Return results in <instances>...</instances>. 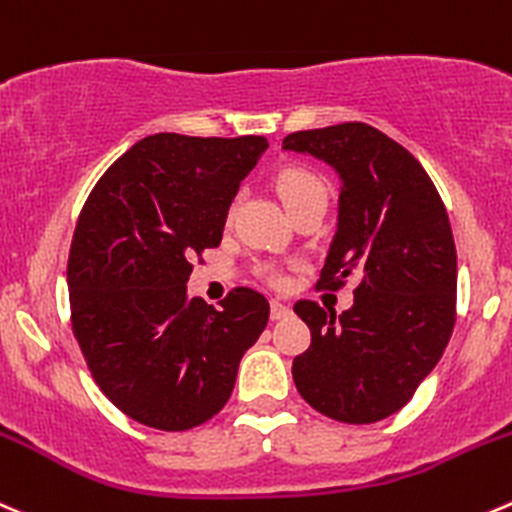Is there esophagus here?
I'll return each instance as SVG.
<instances>
[{
  "instance_id": "obj_1",
  "label": "esophagus",
  "mask_w": 512,
  "mask_h": 512,
  "mask_svg": "<svg viewBox=\"0 0 512 512\" xmlns=\"http://www.w3.org/2000/svg\"><path fill=\"white\" fill-rule=\"evenodd\" d=\"M290 305H285V302L280 300H272L270 302V317L272 320H285V317H290Z\"/></svg>"
}]
</instances>
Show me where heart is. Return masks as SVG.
Listing matches in <instances>:
<instances>
[{"label":"heart","mask_w":512,"mask_h":512,"mask_svg":"<svg viewBox=\"0 0 512 512\" xmlns=\"http://www.w3.org/2000/svg\"><path fill=\"white\" fill-rule=\"evenodd\" d=\"M277 195H280V200L285 202L287 212L305 205V202L317 200V197H325L327 200V192H325V185H322V180L315 175V172L305 170V167H287V170H282L280 177H277ZM272 280L280 282V277L275 275Z\"/></svg>","instance_id":"obj_1"}]
</instances>
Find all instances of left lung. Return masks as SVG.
Here are the masks:
<instances>
[{"mask_svg": "<svg viewBox=\"0 0 512 512\" xmlns=\"http://www.w3.org/2000/svg\"><path fill=\"white\" fill-rule=\"evenodd\" d=\"M282 150L340 177L337 232L317 287L355 280L335 315L295 302L312 342L292 362L297 393L332 420L367 425L408 405L455 327L458 255L448 212L418 160L365 122L292 132Z\"/></svg>", "mask_w": 512, "mask_h": 512, "instance_id": "8db88e82", "label": "left lung"}]
</instances>
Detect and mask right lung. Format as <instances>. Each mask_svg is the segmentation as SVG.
I'll use <instances>...</instances> for the list:
<instances>
[{
    "instance_id": "add662e5",
    "label": "right lung",
    "mask_w": 512,
    "mask_h": 512,
    "mask_svg": "<svg viewBox=\"0 0 512 512\" xmlns=\"http://www.w3.org/2000/svg\"><path fill=\"white\" fill-rule=\"evenodd\" d=\"M265 137L150 135L124 152L79 212L67 262L72 330L104 395L137 423L190 430L220 413L270 302L235 287L187 300L195 255L217 247Z\"/></svg>"
}]
</instances>
